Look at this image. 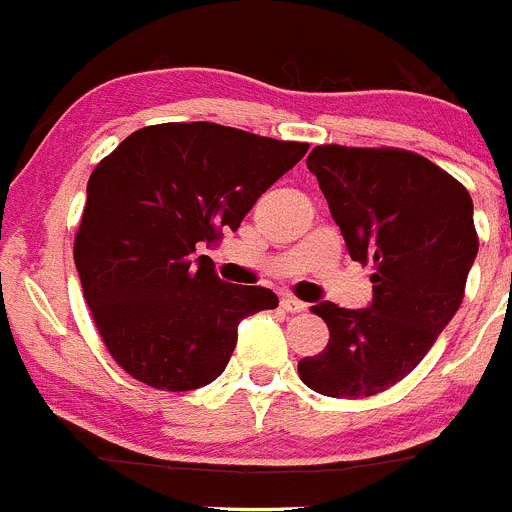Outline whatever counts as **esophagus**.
I'll return each mask as SVG.
<instances>
[{
  "label": "esophagus",
  "mask_w": 512,
  "mask_h": 512,
  "mask_svg": "<svg viewBox=\"0 0 512 512\" xmlns=\"http://www.w3.org/2000/svg\"><path fill=\"white\" fill-rule=\"evenodd\" d=\"M282 307L287 312H305L307 310V302L302 300H295V297H282Z\"/></svg>",
  "instance_id": "1"
}]
</instances>
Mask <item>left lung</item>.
<instances>
[{"instance_id":"1","label":"left lung","mask_w":512,"mask_h":512,"mask_svg":"<svg viewBox=\"0 0 512 512\" xmlns=\"http://www.w3.org/2000/svg\"><path fill=\"white\" fill-rule=\"evenodd\" d=\"M318 176L348 256L374 264L372 302L312 307L328 346L297 364L325 397H372L408 377L464 300L477 259L472 197L428 158L397 148L315 146Z\"/></svg>"}]
</instances>
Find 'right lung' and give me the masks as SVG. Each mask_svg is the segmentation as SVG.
<instances>
[{
  "instance_id": "obj_1",
  "label": "right lung",
  "mask_w": 512,
  "mask_h": 512,
  "mask_svg": "<svg viewBox=\"0 0 512 512\" xmlns=\"http://www.w3.org/2000/svg\"><path fill=\"white\" fill-rule=\"evenodd\" d=\"M307 143L215 122L135 130L99 161L74 243L84 300L112 359L156 390L187 392L228 366L243 318L274 310L264 287L228 284L200 248L238 230Z\"/></svg>"
}]
</instances>
